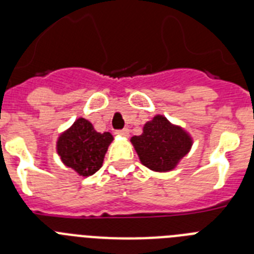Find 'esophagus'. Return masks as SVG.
Here are the masks:
<instances>
[{"label": "esophagus", "mask_w": 254, "mask_h": 254, "mask_svg": "<svg viewBox=\"0 0 254 254\" xmlns=\"http://www.w3.org/2000/svg\"><path fill=\"white\" fill-rule=\"evenodd\" d=\"M117 133L121 134V136H125V137H127L129 134V129L128 128H123V129H118L117 131Z\"/></svg>", "instance_id": "esophagus-1"}]
</instances>
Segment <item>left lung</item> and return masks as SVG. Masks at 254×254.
<instances>
[{"instance_id": "1", "label": "left lung", "mask_w": 254, "mask_h": 254, "mask_svg": "<svg viewBox=\"0 0 254 254\" xmlns=\"http://www.w3.org/2000/svg\"><path fill=\"white\" fill-rule=\"evenodd\" d=\"M131 142L141 163L155 172L174 169L192 146L187 132L163 116H155L143 126L142 134L133 136Z\"/></svg>"}]
</instances>
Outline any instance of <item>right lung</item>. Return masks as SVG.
Here are the masks:
<instances>
[{
  "label": "right lung",
  "mask_w": 254,
  "mask_h": 254,
  "mask_svg": "<svg viewBox=\"0 0 254 254\" xmlns=\"http://www.w3.org/2000/svg\"><path fill=\"white\" fill-rule=\"evenodd\" d=\"M113 136L109 132H96L85 118H78L57 141V152L66 167L80 176L89 177L102 168Z\"/></svg>",
  "instance_id": "right-lung-1"
}]
</instances>
